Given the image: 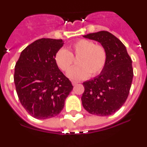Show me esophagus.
<instances>
[{
	"label": "esophagus",
	"mask_w": 147,
	"mask_h": 147,
	"mask_svg": "<svg viewBox=\"0 0 147 147\" xmlns=\"http://www.w3.org/2000/svg\"><path fill=\"white\" fill-rule=\"evenodd\" d=\"M78 82H76V81H72V85H74V86H75V85H76L78 84Z\"/></svg>",
	"instance_id": "obj_1"
}]
</instances>
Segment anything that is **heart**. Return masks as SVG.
I'll return each mask as SVG.
<instances>
[{
	"label": "heart",
	"mask_w": 147,
	"mask_h": 147,
	"mask_svg": "<svg viewBox=\"0 0 147 147\" xmlns=\"http://www.w3.org/2000/svg\"><path fill=\"white\" fill-rule=\"evenodd\" d=\"M77 59V67L69 69ZM56 64L61 71L67 72L70 79L80 80L88 76H96L105 68L107 60V50L103 45L95 44L87 39H80L68 46V51L59 49L54 57Z\"/></svg>",
	"instance_id": "b5f03b06"
}]
</instances>
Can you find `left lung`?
I'll list each match as a JSON object with an SVG mask.
<instances>
[{"label": "left lung", "instance_id": "obj_1", "mask_svg": "<svg viewBox=\"0 0 147 147\" xmlns=\"http://www.w3.org/2000/svg\"><path fill=\"white\" fill-rule=\"evenodd\" d=\"M84 37L102 44L107 50V60L98 76L83 82L82 106L90 114L112 115L122 107L129 95L133 78L132 59L125 45L110 32L101 31Z\"/></svg>", "mask_w": 147, "mask_h": 147}]
</instances>
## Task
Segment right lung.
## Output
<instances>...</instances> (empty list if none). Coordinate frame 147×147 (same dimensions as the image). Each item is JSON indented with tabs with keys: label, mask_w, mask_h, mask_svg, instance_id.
Wrapping results in <instances>:
<instances>
[{
	"label": "right lung",
	"mask_w": 147,
	"mask_h": 147,
	"mask_svg": "<svg viewBox=\"0 0 147 147\" xmlns=\"http://www.w3.org/2000/svg\"><path fill=\"white\" fill-rule=\"evenodd\" d=\"M62 45V40L39 39L22 51L15 65L14 82L18 98L35 119L57 115L74 88L54 60Z\"/></svg>",
	"instance_id": "right-lung-1"
}]
</instances>
